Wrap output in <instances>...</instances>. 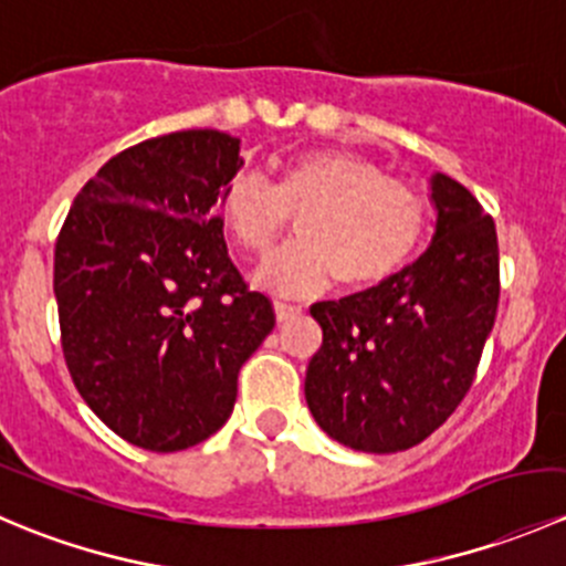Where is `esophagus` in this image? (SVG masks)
<instances>
[{"instance_id": "obj_1", "label": "esophagus", "mask_w": 566, "mask_h": 566, "mask_svg": "<svg viewBox=\"0 0 566 566\" xmlns=\"http://www.w3.org/2000/svg\"><path fill=\"white\" fill-rule=\"evenodd\" d=\"M273 312H276L279 323H287V319H293V317L301 315V306H293V304H284V301H276V304H273Z\"/></svg>"}]
</instances>
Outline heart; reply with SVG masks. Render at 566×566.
Here are the masks:
<instances>
[{"label": "heart", "mask_w": 566, "mask_h": 566, "mask_svg": "<svg viewBox=\"0 0 566 566\" xmlns=\"http://www.w3.org/2000/svg\"><path fill=\"white\" fill-rule=\"evenodd\" d=\"M219 208L232 243L249 256L268 254L295 219L298 241L254 276L282 295H315L331 279L342 293L380 287L413 260L430 227L424 193L336 147L287 158L276 188L254 172L235 175Z\"/></svg>", "instance_id": "b5f03b06"}]
</instances>
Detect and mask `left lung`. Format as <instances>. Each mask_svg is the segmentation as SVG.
<instances>
[{"label": "left lung", "mask_w": 566, "mask_h": 566, "mask_svg": "<svg viewBox=\"0 0 566 566\" xmlns=\"http://www.w3.org/2000/svg\"><path fill=\"white\" fill-rule=\"evenodd\" d=\"M430 249L367 293L319 301L323 345L306 405L342 447L394 454L438 430L462 402L499 310L495 224L465 186L436 172Z\"/></svg>", "instance_id": "obj_1"}]
</instances>
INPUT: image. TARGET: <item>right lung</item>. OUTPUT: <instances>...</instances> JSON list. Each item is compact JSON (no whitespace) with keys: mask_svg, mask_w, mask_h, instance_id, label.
<instances>
[{"mask_svg":"<svg viewBox=\"0 0 566 566\" xmlns=\"http://www.w3.org/2000/svg\"><path fill=\"white\" fill-rule=\"evenodd\" d=\"M241 139L177 130L108 158L54 249L62 353L84 402L123 441L180 452L224 427L238 373L276 325L232 265L221 191Z\"/></svg>","mask_w":566,"mask_h":566,"instance_id":"1","label":"right lung"}]
</instances>
